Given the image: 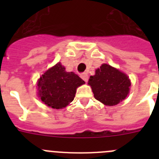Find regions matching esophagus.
I'll list each match as a JSON object with an SVG mask.
<instances>
[{
  "mask_svg": "<svg viewBox=\"0 0 159 159\" xmlns=\"http://www.w3.org/2000/svg\"><path fill=\"white\" fill-rule=\"evenodd\" d=\"M80 77H81V78H82L83 80H84L85 81V82H86V83L88 81V74H87V73H83V74H81Z\"/></svg>",
  "mask_w": 159,
  "mask_h": 159,
  "instance_id": "1",
  "label": "esophagus"
}]
</instances>
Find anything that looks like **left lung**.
I'll return each mask as SVG.
<instances>
[{"instance_id":"8db88e82","label":"left lung","mask_w":159,"mask_h":159,"mask_svg":"<svg viewBox=\"0 0 159 159\" xmlns=\"http://www.w3.org/2000/svg\"><path fill=\"white\" fill-rule=\"evenodd\" d=\"M89 84L97 100L107 106H115L126 99L129 94L130 81L125 73L103 64L90 76Z\"/></svg>"}]
</instances>
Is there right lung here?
Returning <instances> with one entry per match:
<instances>
[{
  "mask_svg": "<svg viewBox=\"0 0 159 159\" xmlns=\"http://www.w3.org/2000/svg\"><path fill=\"white\" fill-rule=\"evenodd\" d=\"M85 84L80 77L57 63L43 73L37 83L38 95L42 102L54 109H62L75 98L76 88Z\"/></svg>",
  "mask_w": 159,
  "mask_h": 159,
  "instance_id": "add662e5",
  "label": "right lung"
}]
</instances>
